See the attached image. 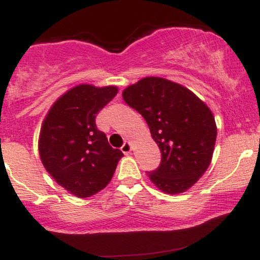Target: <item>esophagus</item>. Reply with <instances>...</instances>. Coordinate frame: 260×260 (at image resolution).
<instances>
[{"mask_svg": "<svg viewBox=\"0 0 260 260\" xmlns=\"http://www.w3.org/2000/svg\"><path fill=\"white\" fill-rule=\"evenodd\" d=\"M121 150L123 154H129L131 151H132V144H131L129 142H126L123 145H122Z\"/></svg>", "mask_w": 260, "mask_h": 260, "instance_id": "esophagus-1", "label": "esophagus"}]
</instances>
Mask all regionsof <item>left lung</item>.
<instances>
[{"label": "left lung", "mask_w": 260, "mask_h": 260, "mask_svg": "<svg viewBox=\"0 0 260 260\" xmlns=\"http://www.w3.org/2000/svg\"><path fill=\"white\" fill-rule=\"evenodd\" d=\"M147 121L161 151L159 169L147 172L161 192L180 194L205 174L215 148L213 112L192 90L161 77H145L122 91Z\"/></svg>", "instance_id": "obj_1"}]
</instances>
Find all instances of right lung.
Here are the masks:
<instances>
[{
    "mask_svg": "<svg viewBox=\"0 0 260 260\" xmlns=\"http://www.w3.org/2000/svg\"><path fill=\"white\" fill-rule=\"evenodd\" d=\"M118 92L116 85L78 84L62 94L45 116L39 155L50 176L68 193L86 198L111 181L123 153L110 147L95 124L98 112Z\"/></svg>",
    "mask_w": 260,
    "mask_h": 260,
    "instance_id": "right-lung-1",
    "label": "right lung"
}]
</instances>
